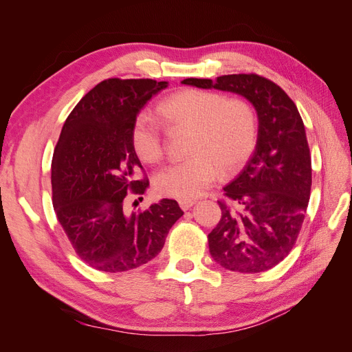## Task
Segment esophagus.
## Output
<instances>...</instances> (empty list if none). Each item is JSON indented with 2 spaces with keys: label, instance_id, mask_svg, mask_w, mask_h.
<instances>
[{
  "label": "esophagus",
  "instance_id": "esophagus-1",
  "mask_svg": "<svg viewBox=\"0 0 352 352\" xmlns=\"http://www.w3.org/2000/svg\"><path fill=\"white\" fill-rule=\"evenodd\" d=\"M194 204H195V201H190V199H180L179 201V206H180V208H182L184 211L189 210Z\"/></svg>",
  "mask_w": 352,
  "mask_h": 352
}]
</instances>
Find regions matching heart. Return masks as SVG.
<instances>
[{"label":"heart","mask_w":352,"mask_h":352,"mask_svg":"<svg viewBox=\"0 0 352 352\" xmlns=\"http://www.w3.org/2000/svg\"><path fill=\"white\" fill-rule=\"evenodd\" d=\"M160 116L172 131L190 132L186 162L170 164L154 177L155 189L170 198L194 199L204 194L220 173L239 172L257 145V114L247 100L184 89L160 104ZM131 138L142 162L158 163L163 158L164 127L154 114H138Z\"/></svg>","instance_id":"b5f03b06"}]
</instances>
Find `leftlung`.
Masks as SVG:
<instances>
[{"mask_svg":"<svg viewBox=\"0 0 352 352\" xmlns=\"http://www.w3.org/2000/svg\"><path fill=\"white\" fill-rule=\"evenodd\" d=\"M182 83L242 95L257 111L255 151L239 176L223 188L238 208L219 201L221 219L208 233V248L228 270H269L294 248L310 199L311 155L301 116L279 85L255 73Z\"/></svg>","mask_w":352,"mask_h":352,"instance_id":"1","label":"left lung"}]
</instances>
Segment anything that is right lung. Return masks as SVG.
Listing matches in <instances>:
<instances>
[{
    "instance_id": "right-lung-1",
    "label": "right lung",
    "mask_w": 352,
    "mask_h": 352,
    "mask_svg": "<svg viewBox=\"0 0 352 352\" xmlns=\"http://www.w3.org/2000/svg\"><path fill=\"white\" fill-rule=\"evenodd\" d=\"M167 82L105 79L72 110L51 164L52 204L73 250L92 269L127 272L151 261L184 216L175 199L127 212L126 198L150 185L132 145L138 113Z\"/></svg>"
}]
</instances>
